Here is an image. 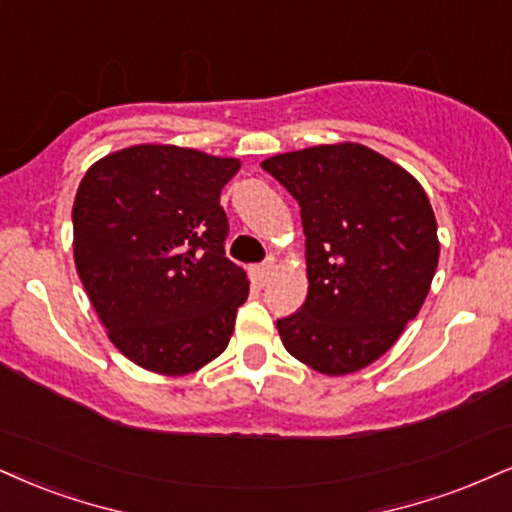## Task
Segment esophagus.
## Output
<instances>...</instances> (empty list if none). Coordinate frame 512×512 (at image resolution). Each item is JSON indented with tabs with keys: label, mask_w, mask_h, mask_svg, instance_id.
Returning <instances> with one entry per match:
<instances>
[{
	"label": "esophagus",
	"mask_w": 512,
	"mask_h": 512,
	"mask_svg": "<svg viewBox=\"0 0 512 512\" xmlns=\"http://www.w3.org/2000/svg\"><path fill=\"white\" fill-rule=\"evenodd\" d=\"M273 273H275V263H261V266H251V268H249L251 280H254L258 287L268 285L270 275H273Z\"/></svg>",
	"instance_id": "34e87169"
}]
</instances>
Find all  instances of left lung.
Wrapping results in <instances>:
<instances>
[{
    "label": "left lung",
    "instance_id": "left-lung-1",
    "mask_svg": "<svg viewBox=\"0 0 512 512\" xmlns=\"http://www.w3.org/2000/svg\"><path fill=\"white\" fill-rule=\"evenodd\" d=\"M299 201L308 296L277 320L296 361L339 377L384 356L425 304L439 263L437 218L406 168L358 142L261 163Z\"/></svg>",
    "mask_w": 512,
    "mask_h": 512
}]
</instances>
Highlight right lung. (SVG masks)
Instances as JSON below:
<instances>
[{
    "mask_svg": "<svg viewBox=\"0 0 512 512\" xmlns=\"http://www.w3.org/2000/svg\"><path fill=\"white\" fill-rule=\"evenodd\" d=\"M239 159L135 144L92 163L73 201V258L111 344L180 377L218 358L249 296L225 256L220 189Z\"/></svg>",
    "mask_w": 512,
    "mask_h": 512,
    "instance_id": "right-lung-1",
    "label": "right lung"
}]
</instances>
